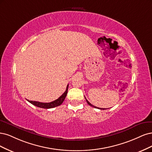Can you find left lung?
<instances>
[{
  "label": "left lung",
  "mask_w": 152,
  "mask_h": 152,
  "mask_svg": "<svg viewBox=\"0 0 152 152\" xmlns=\"http://www.w3.org/2000/svg\"><path fill=\"white\" fill-rule=\"evenodd\" d=\"M85 99H86V102H87V103H88V104L89 105H90V106H91V107H94V108H96V109H100V110H105V109H102V108H99V107H95V106H94V105H93L91 104H90V103L87 100H86V99L85 98Z\"/></svg>",
  "instance_id": "8db88e82"
}]
</instances>
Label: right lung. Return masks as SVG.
Listing matches in <instances>:
<instances>
[{
	"label": "right lung",
	"mask_w": 152,
	"mask_h": 152,
	"mask_svg": "<svg viewBox=\"0 0 152 152\" xmlns=\"http://www.w3.org/2000/svg\"><path fill=\"white\" fill-rule=\"evenodd\" d=\"M68 86H69V85H67L66 90L64 94L57 99V100L49 102V103H43V102H37V101H31V100H27L29 102L31 103V104L35 105L38 107H40V108L43 109H51L53 108V107H56L57 106H59L62 104V102L64 100L67 94V90H68Z\"/></svg>",
	"instance_id": "right-lung-1"
}]
</instances>
